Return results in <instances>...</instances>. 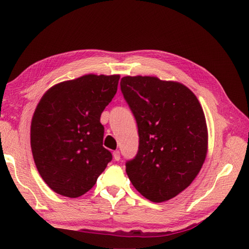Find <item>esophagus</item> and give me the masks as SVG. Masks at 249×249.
Returning a JSON list of instances; mask_svg holds the SVG:
<instances>
[{
	"label": "esophagus",
	"mask_w": 249,
	"mask_h": 249,
	"mask_svg": "<svg viewBox=\"0 0 249 249\" xmlns=\"http://www.w3.org/2000/svg\"><path fill=\"white\" fill-rule=\"evenodd\" d=\"M113 158H114L115 161H119L121 159V153H120L119 150L113 152Z\"/></svg>",
	"instance_id": "34e87169"
}]
</instances>
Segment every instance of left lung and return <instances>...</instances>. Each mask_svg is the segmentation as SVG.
<instances>
[{
	"mask_svg": "<svg viewBox=\"0 0 249 249\" xmlns=\"http://www.w3.org/2000/svg\"><path fill=\"white\" fill-rule=\"evenodd\" d=\"M121 90L138 127L139 146L126 162L134 187L153 202L178 195L199 173L208 130L199 101L186 86L150 76H126Z\"/></svg>",
	"mask_w": 249,
	"mask_h": 249,
	"instance_id": "8db88e82",
	"label": "left lung"
}]
</instances>
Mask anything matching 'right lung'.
<instances>
[{"label": "right lung", "mask_w": 249, "mask_h": 249, "mask_svg": "<svg viewBox=\"0 0 249 249\" xmlns=\"http://www.w3.org/2000/svg\"><path fill=\"white\" fill-rule=\"evenodd\" d=\"M120 75H85L50 88L38 103L30 143L39 174L62 196L91 189L112 153L102 146L100 116L115 96Z\"/></svg>", "instance_id": "add662e5"}]
</instances>
